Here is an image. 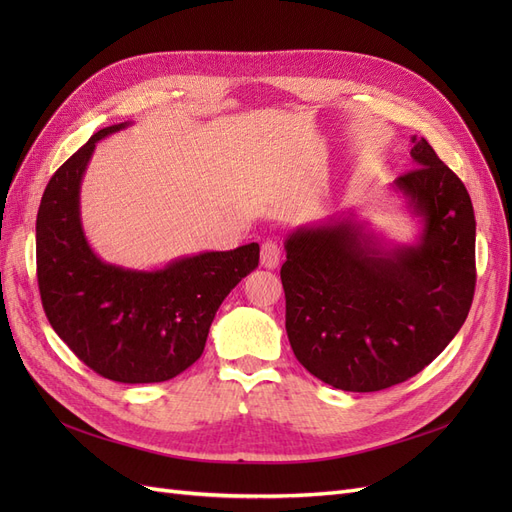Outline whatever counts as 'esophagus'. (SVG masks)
I'll return each mask as SVG.
<instances>
[{
	"mask_svg": "<svg viewBox=\"0 0 512 512\" xmlns=\"http://www.w3.org/2000/svg\"><path fill=\"white\" fill-rule=\"evenodd\" d=\"M280 260H282V245H280V243L273 241V239L262 243V247H260V262H262V267L275 269L277 265H280Z\"/></svg>",
	"mask_w": 512,
	"mask_h": 512,
	"instance_id": "obj_1",
	"label": "esophagus"
}]
</instances>
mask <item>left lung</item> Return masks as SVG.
Instances as JSON below:
<instances>
[{
    "mask_svg": "<svg viewBox=\"0 0 512 512\" xmlns=\"http://www.w3.org/2000/svg\"><path fill=\"white\" fill-rule=\"evenodd\" d=\"M395 190L423 218L416 245L386 250L350 220L286 239V333L299 363L335 389L382 391L425 369L466 322L476 220L466 185L425 138Z\"/></svg>",
    "mask_w": 512,
    "mask_h": 512,
    "instance_id": "8db88e82",
    "label": "left lung"
}]
</instances>
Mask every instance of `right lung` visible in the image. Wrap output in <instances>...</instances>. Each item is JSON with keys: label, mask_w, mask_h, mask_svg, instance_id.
I'll list each match as a JSON object with an SVG mask.
<instances>
[{"label": "right lung", "mask_w": 512, "mask_h": 512, "mask_svg": "<svg viewBox=\"0 0 512 512\" xmlns=\"http://www.w3.org/2000/svg\"><path fill=\"white\" fill-rule=\"evenodd\" d=\"M126 126L96 132L51 177L36 220V265L44 314L68 348L102 378L147 384L200 359L215 312L258 267L260 247L179 258L158 271L100 260L81 226V181L100 138Z\"/></svg>", "instance_id": "1"}]
</instances>
